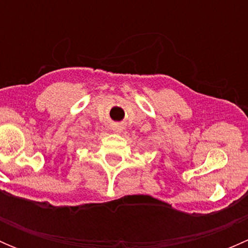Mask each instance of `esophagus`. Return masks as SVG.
Segmentation results:
<instances>
[{
  "mask_svg": "<svg viewBox=\"0 0 248 248\" xmlns=\"http://www.w3.org/2000/svg\"><path fill=\"white\" fill-rule=\"evenodd\" d=\"M114 131L117 132V133H120V132L122 131V127H121V126H116V127H115V128H114Z\"/></svg>",
  "mask_w": 248,
  "mask_h": 248,
  "instance_id": "obj_1",
  "label": "esophagus"
}]
</instances>
